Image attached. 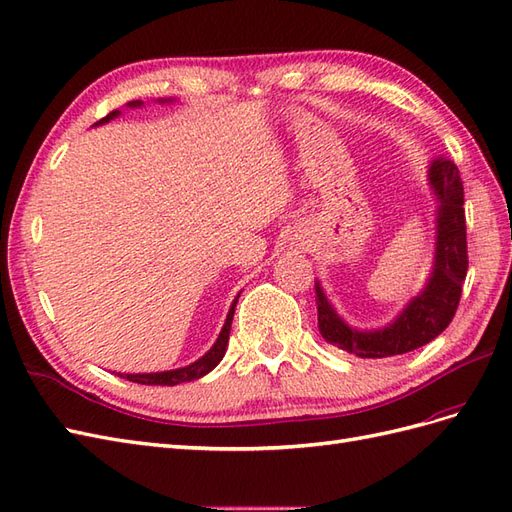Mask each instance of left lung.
I'll list each match as a JSON object with an SVG mask.
<instances>
[{"label": "left lung", "mask_w": 512, "mask_h": 512, "mask_svg": "<svg viewBox=\"0 0 512 512\" xmlns=\"http://www.w3.org/2000/svg\"><path fill=\"white\" fill-rule=\"evenodd\" d=\"M429 180L440 208H437L435 268L425 291L407 304L390 326L382 330H356L337 315L324 289L315 283L319 332L330 345L360 358L407 354L433 341L455 317L467 274L463 182L455 163L446 158L433 160Z\"/></svg>", "instance_id": "8db88e82"}]
</instances>
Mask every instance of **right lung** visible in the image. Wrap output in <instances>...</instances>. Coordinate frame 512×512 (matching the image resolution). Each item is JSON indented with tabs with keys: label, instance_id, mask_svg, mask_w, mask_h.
<instances>
[{
	"label": "right lung",
	"instance_id": "1",
	"mask_svg": "<svg viewBox=\"0 0 512 512\" xmlns=\"http://www.w3.org/2000/svg\"><path fill=\"white\" fill-rule=\"evenodd\" d=\"M128 107H141V100H133L128 102ZM120 111H111L109 115H105L100 122L96 124H102V122H109L113 118H118ZM236 304H238V298L233 300L231 309H229V315L225 319V326L221 330V334H218L216 343L212 345L210 352L206 356H201L197 362L188 364V367H182V369H175V371H163V373H137V375H122L126 377L128 382H135V384H145V386H175V384H182V382H193V379H199L206 373H210L218 362L223 360L225 352H227V341H229V330H231V319H233V311H236Z\"/></svg>",
	"mask_w": 512,
	"mask_h": 512
}]
</instances>
